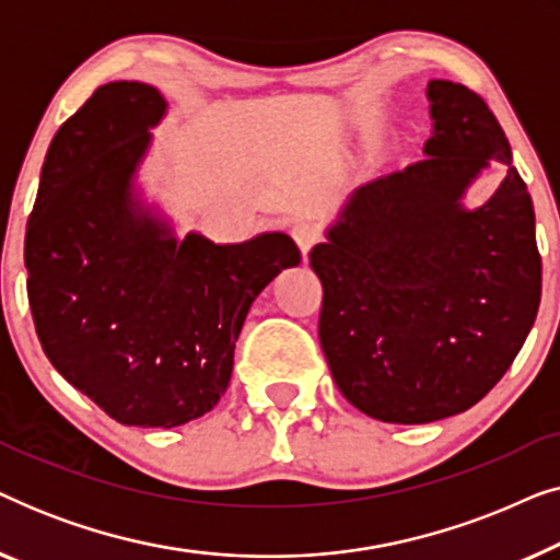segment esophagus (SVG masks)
<instances>
[{
	"label": "esophagus",
	"instance_id": "esophagus-1",
	"mask_svg": "<svg viewBox=\"0 0 560 560\" xmlns=\"http://www.w3.org/2000/svg\"><path fill=\"white\" fill-rule=\"evenodd\" d=\"M290 234H293V240L298 244V249L303 252V257L308 255L313 244L320 240V232L313 224H308V221H301V224H295L293 232H290Z\"/></svg>",
	"mask_w": 560,
	"mask_h": 560
}]
</instances>
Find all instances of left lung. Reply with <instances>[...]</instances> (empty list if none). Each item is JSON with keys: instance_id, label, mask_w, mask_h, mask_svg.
Here are the masks:
<instances>
[{"instance_id": "8db88e82", "label": "left lung", "mask_w": 560, "mask_h": 560, "mask_svg": "<svg viewBox=\"0 0 560 560\" xmlns=\"http://www.w3.org/2000/svg\"><path fill=\"white\" fill-rule=\"evenodd\" d=\"M425 158L359 188L311 249L324 285L318 339L336 387L385 423H433L477 405L515 362L540 305L535 211L485 98L428 83ZM489 159L495 196H460Z\"/></svg>"}]
</instances>
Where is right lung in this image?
<instances>
[{"mask_svg":"<svg viewBox=\"0 0 560 560\" xmlns=\"http://www.w3.org/2000/svg\"><path fill=\"white\" fill-rule=\"evenodd\" d=\"M165 98L98 86L52 137L27 221V301L50 364L121 425L173 428L226 393L234 343L267 282L301 262L288 234L175 242L132 201Z\"/></svg>","mask_w":560,"mask_h":560,"instance_id":"right-lung-1","label":"right lung"}]
</instances>
